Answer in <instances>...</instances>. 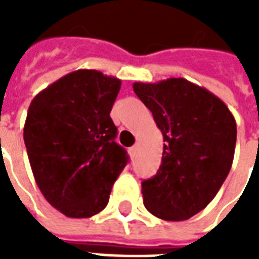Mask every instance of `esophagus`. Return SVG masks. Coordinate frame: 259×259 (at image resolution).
<instances>
[{
    "label": "esophagus",
    "mask_w": 259,
    "mask_h": 259,
    "mask_svg": "<svg viewBox=\"0 0 259 259\" xmlns=\"http://www.w3.org/2000/svg\"><path fill=\"white\" fill-rule=\"evenodd\" d=\"M136 150H137V146H133L132 148H130V152H132V154H135Z\"/></svg>",
    "instance_id": "obj_1"
}]
</instances>
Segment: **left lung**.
<instances>
[{"mask_svg":"<svg viewBox=\"0 0 259 259\" xmlns=\"http://www.w3.org/2000/svg\"><path fill=\"white\" fill-rule=\"evenodd\" d=\"M133 90L165 141L157 175L141 183L144 206L163 221H186L213 200L228 178L236 120L221 98L183 77L135 83Z\"/></svg>","mask_w":259,"mask_h":259,"instance_id":"left-lung-1","label":"left lung"}]
</instances>
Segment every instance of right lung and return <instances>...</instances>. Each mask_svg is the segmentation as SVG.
I'll return each mask as SVG.
<instances>
[{"mask_svg": "<svg viewBox=\"0 0 259 259\" xmlns=\"http://www.w3.org/2000/svg\"><path fill=\"white\" fill-rule=\"evenodd\" d=\"M122 81L91 69L65 74L40 91L23 129L38 189L69 218H90L108 204L129 161L109 116Z\"/></svg>", "mask_w": 259, "mask_h": 259, "instance_id": "obj_1", "label": "right lung"}]
</instances>
